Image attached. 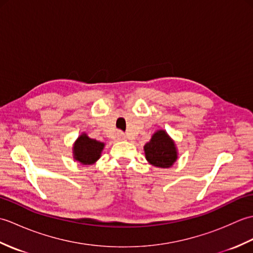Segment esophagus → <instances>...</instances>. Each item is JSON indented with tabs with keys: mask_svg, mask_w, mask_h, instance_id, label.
I'll list each match as a JSON object with an SVG mask.
<instances>
[{
	"mask_svg": "<svg viewBox=\"0 0 253 253\" xmlns=\"http://www.w3.org/2000/svg\"><path fill=\"white\" fill-rule=\"evenodd\" d=\"M117 138H118V140H125L126 136H125V133H124V132L118 131L117 132Z\"/></svg>",
	"mask_w": 253,
	"mask_h": 253,
	"instance_id": "obj_1",
	"label": "esophagus"
}]
</instances>
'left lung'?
Listing matches in <instances>:
<instances>
[{"instance_id": "left-lung-1", "label": "left lung", "mask_w": 253, "mask_h": 253, "mask_svg": "<svg viewBox=\"0 0 253 253\" xmlns=\"http://www.w3.org/2000/svg\"><path fill=\"white\" fill-rule=\"evenodd\" d=\"M144 152L148 162L158 168H169L177 159L175 144L164 130L154 133L144 146Z\"/></svg>"}]
</instances>
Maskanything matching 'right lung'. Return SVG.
Returning <instances> with one entry per match:
<instances>
[{"mask_svg": "<svg viewBox=\"0 0 253 253\" xmlns=\"http://www.w3.org/2000/svg\"><path fill=\"white\" fill-rule=\"evenodd\" d=\"M104 143L89 138L83 133L74 146V158L78 162L84 165L93 164L100 158L101 151L103 150Z\"/></svg>", "mask_w": 253, "mask_h": 253, "instance_id": "1", "label": "right lung"}]
</instances>
